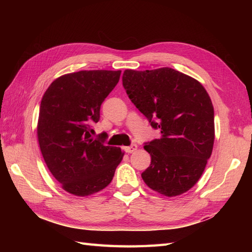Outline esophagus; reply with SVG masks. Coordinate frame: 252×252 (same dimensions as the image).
<instances>
[{"label": "esophagus", "instance_id": "34e87169", "mask_svg": "<svg viewBox=\"0 0 252 252\" xmlns=\"http://www.w3.org/2000/svg\"><path fill=\"white\" fill-rule=\"evenodd\" d=\"M136 149H137V145H136V144H133V145H131V146L126 147L125 151H126V153H127V154H131V153H134V152L136 151Z\"/></svg>", "mask_w": 252, "mask_h": 252}]
</instances>
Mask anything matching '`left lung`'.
<instances>
[{
  "label": "left lung",
  "instance_id": "obj_1",
  "mask_svg": "<svg viewBox=\"0 0 252 252\" xmlns=\"http://www.w3.org/2000/svg\"><path fill=\"white\" fill-rule=\"evenodd\" d=\"M122 84L136 108L161 135L147 143L151 165L142 179L163 196L184 194L205 171L215 143V110L202 84L172 68L126 69Z\"/></svg>",
  "mask_w": 252,
  "mask_h": 252
}]
</instances>
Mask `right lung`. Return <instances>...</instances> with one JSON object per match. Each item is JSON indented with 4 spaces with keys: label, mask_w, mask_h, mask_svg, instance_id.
Returning <instances> with one entry per match:
<instances>
[{
    "label": "right lung",
    "mask_w": 252,
    "mask_h": 252,
    "mask_svg": "<svg viewBox=\"0 0 252 252\" xmlns=\"http://www.w3.org/2000/svg\"><path fill=\"white\" fill-rule=\"evenodd\" d=\"M121 70H81L55 79L42 97L37 141L50 172L63 189L78 197L108 186L121 162V148L106 146L92 135L104 99Z\"/></svg>",
    "instance_id": "1"
}]
</instances>
